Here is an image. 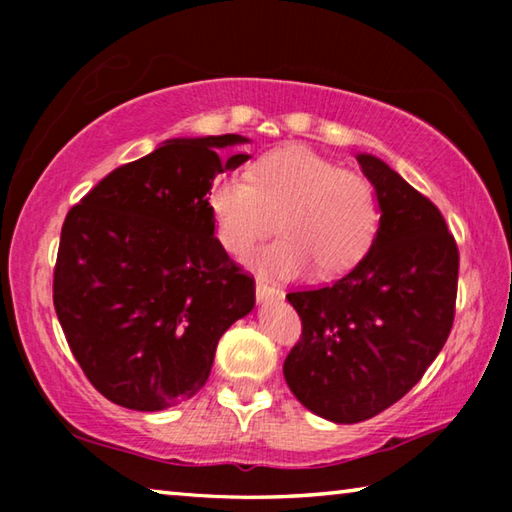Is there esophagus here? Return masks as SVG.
<instances>
[{
	"label": "esophagus",
	"mask_w": 512,
	"mask_h": 512,
	"mask_svg": "<svg viewBox=\"0 0 512 512\" xmlns=\"http://www.w3.org/2000/svg\"><path fill=\"white\" fill-rule=\"evenodd\" d=\"M255 293H257V302H273V300H280L284 296L282 289L271 287V284H266L262 280H257Z\"/></svg>",
	"instance_id": "esophagus-1"
}]
</instances>
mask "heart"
Segmentation results:
<instances>
[{"instance_id":"b5f03b06","label":"heart","mask_w":512,"mask_h":512,"mask_svg":"<svg viewBox=\"0 0 512 512\" xmlns=\"http://www.w3.org/2000/svg\"><path fill=\"white\" fill-rule=\"evenodd\" d=\"M207 207L225 250L246 253L271 232L282 237L255 250L248 264L268 277H296L316 264L336 275L359 262L377 235L375 189L354 171L309 146H282L259 158L248 173L214 178Z\"/></svg>"}]
</instances>
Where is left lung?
<instances>
[{
  "label": "left lung",
  "instance_id": "left-lung-1",
  "mask_svg": "<svg viewBox=\"0 0 512 512\" xmlns=\"http://www.w3.org/2000/svg\"><path fill=\"white\" fill-rule=\"evenodd\" d=\"M357 162L381 214L368 255L329 287L287 296L302 339L284 379L336 424L375 418L418 384L452 332L458 284V248L438 207L377 155Z\"/></svg>",
  "mask_w": 512,
  "mask_h": 512
}]
</instances>
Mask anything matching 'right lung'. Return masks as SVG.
Listing matches in <instances>:
<instances>
[{
    "label": "right lung",
    "instance_id": "obj_1",
    "mask_svg": "<svg viewBox=\"0 0 512 512\" xmlns=\"http://www.w3.org/2000/svg\"><path fill=\"white\" fill-rule=\"evenodd\" d=\"M244 135L176 137L108 173L69 210L54 307L85 377L110 402L164 411L210 377L219 339L255 307V280L214 237L207 192Z\"/></svg>",
    "mask_w": 512,
    "mask_h": 512
}]
</instances>
